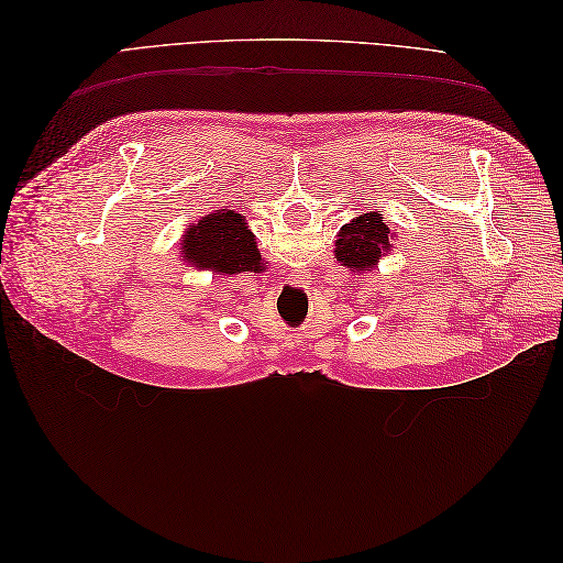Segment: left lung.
<instances>
[{
	"label": "left lung",
	"mask_w": 563,
	"mask_h": 563,
	"mask_svg": "<svg viewBox=\"0 0 563 563\" xmlns=\"http://www.w3.org/2000/svg\"><path fill=\"white\" fill-rule=\"evenodd\" d=\"M335 242V258L356 269L378 267L380 255L389 251V228L383 223V213L368 211L340 230Z\"/></svg>",
	"instance_id": "8db88e82"
}]
</instances>
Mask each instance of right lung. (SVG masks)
<instances>
[{"label": "right lung", "mask_w": 563, "mask_h": 563, "mask_svg": "<svg viewBox=\"0 0 563 563\" xmlns=\"http://www.w3.org/2000/svg\"><path fill=\"white\" fill-rule=\"evenodd\" d=\"M183 258L192 267L223 275L258 272L263 267L244 216L228 209L203 216L199 223L187 228L183 234Z\"/></svg>", "instance_id": "1"}]
</instances>
